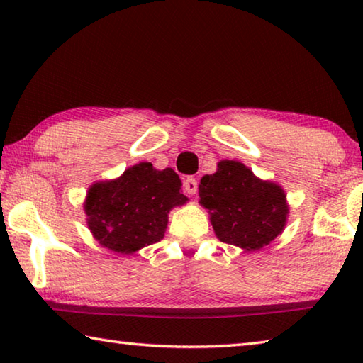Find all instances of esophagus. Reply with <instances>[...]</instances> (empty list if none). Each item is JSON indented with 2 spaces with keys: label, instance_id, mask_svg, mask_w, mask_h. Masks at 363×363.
<instances>
[{
  "label": "esophagus",
  "instance_id": "1",
  "mask_svg": "<svg viewBox=\"0 0 363 363\" xmlns=\"http://www.w3.org/2000/svg\"><path fill=\"white\" fill-rule=\"evenodd\" d=\"M196 189H199V182H196L195 177H187L186 181H184V190L189 195H194L196 192Z\"/></svg>",
  "mask_w": 363,
  "mask_h": 363
}]
</instances>
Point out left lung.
Wrapping results in <instances>:
<instances>
[{
  "instance_id": "1",
  "label": "left lung",
  "mask_w": 363,
  "mask_h": 363,
  "mask_svg": "<svg viewBox=\"0 0 363 363\" xmlns=\"http://www.w3.org/2000/svg\"><path fill=\"white\" fill-rule=\"evenodd\" d=\"M199 195L216 237L243 251L267 247L284 232L290 214L281 186L259 179L237 160H220L216 173L201 177Z\"/></svg>"
}]
</instances>
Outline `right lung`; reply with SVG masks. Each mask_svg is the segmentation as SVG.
Masks as SVG:
<instances>
[{
	"label": "right lung",
	"mask_w": 363,
	"mask_h": 363,
	"mask_svg": "<svg viewBox=\"0 0 363 363\" xmlns=\"http://www.w3.org/2000/svg\"><path fill=\"white\" fill-rule=\"evenodd\" d=\"M173 169L140 162L120 177L94 182L84 199L88 229L113 253L134 255L164 237L168 214L189 199Z\"/></svg>",
	"instance_id": "add662e5"
}]
</instances>
